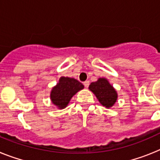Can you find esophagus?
Instances as JSON below:
<instances>
[{
    "mask_svg": "<svg viewBox=\"0 0 160 160\" xmlns=\"http://www.w3.org/2000/svg\"><path fill=\"white\" fill-rule=\"evenodd\" d=\"M84 87H86V88H88V85H89V81H88V80H86V81H84Z\"/></svg>",
    "mask_w": 160,
    "mask_h": 160,
    "instance_id": "obj_1",
    "label": "esophagus"
}]
</instances>
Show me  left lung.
<instances>
[{"instance_id":"left-lung-1","label":"left lung","mask_w":160,"mask_h":160,"mask_svg":"<svg viewBox=\"0 0 160 160\" xmlns=\"http://www.w3.org/2000/svg\"><path fill=\"white\" fill-rule=\"evenodd\" d=\"M88 89L93 92L99 102L106 108H111L117 102V92L106 78H98L97 81L91 83Z\"/></svg>"}]
</instances>
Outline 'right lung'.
Wrapping results in <instances>:
<instances>
[{"instance_id":"1","label":"right lung","mask_w":160,"mask_h":160,"mask_svg":"<svg viewBox=\"0 0 160 160\" xmlns=\"http://www.w3.org/2000/svg\"><path fill=\"white\" fill-rule=\"evenodd\" d=\"M84 88V85L76 79L61 76L57 84L52 88L50 100L58 109H64L68 107L72 97Z\"/></svg>"}]
</instances>
